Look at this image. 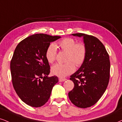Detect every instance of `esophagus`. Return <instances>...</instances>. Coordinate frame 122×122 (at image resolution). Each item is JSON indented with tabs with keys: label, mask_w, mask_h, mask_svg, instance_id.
I'll list each match as a JSON object with an SVG mask.
<instances>
[{
	"label": "esophagus",
	"mask_w": 122,
	"mask_h": 122,
	"mask_svg": "<svg viewBox=\"0 0 122 122\" xmlns=\"http://www.w3.org/2000/svg\"><path fill=\"white\" fill-rule=\"evenodd\" d=\"M66 80L67 79H65V78H59V82H63L66 81Z\"/></svg>",
	"instance_id": "34e87169"
}]
</instances>
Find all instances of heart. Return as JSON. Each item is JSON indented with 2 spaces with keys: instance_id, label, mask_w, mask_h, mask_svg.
Instances as JSON below:
<instances>
[{
  "instance_id": "heart-1",
  "label": "heart",
  "mask_w": 122,
  "mask_h": 122,
  "mask_svg": "<svg viewBox=\"0 0 122 122\" xmlns=\"http://www.w3.org/2000/svg\"><path fill=\"white\" fill-rule=\"evenodd\" d=\"M58 46L61 51L67 52L65 64H55L51 67V73L60 77H66L71 74L75 71V65L79 67L83 63L86 58L87 49L82 42L76 43L74 39L65 38L59 42ZM56 47L54 43L48 46L45 53L46 60L50 63H52L56 58Z\"/></svg>"
}]
</instances>
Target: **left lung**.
<instances>
[{
  "instance_id": "obj_1",
  "label": "left lung",
  "mask_w": 122,
  "mask_h": 122,
  "mask_svg": "<svg viewBox=\"0 0 122 122\" xmlns=\"http://www.w3.org/2000/svg\"><path fill=\"white\" fill-rule=\"evenodd\" d=\"M72 35L83 37L87 52L80 68L70 76L75 85L68 97L77 107H89L97 102L107 87L110 71L109 55L103 43L94 36L84 33Z\"/></svg>"
}]
</instances>
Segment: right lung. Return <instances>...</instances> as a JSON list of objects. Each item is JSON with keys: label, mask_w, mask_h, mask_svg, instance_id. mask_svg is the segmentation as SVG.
Wrapping results in <instances>:
<instances>
[{"label": "right lung", "mask_w": 122, "mask_h": 122, "mask_svg": "<svg viewBox=\"0 0 122 122\" xmlns=\"http://www.w3.org/2000/svg\"><path fill=\"white\" fill-rule=\"evenodd\" d=\"M60 38L35 34L21 41L15 50L10 64L12 81L18 96L29 106L45 105L58 82L57 76H47L50 67L45 53L50 42Z\"/></svg>", "instance_id": "1"}]
</instances>
